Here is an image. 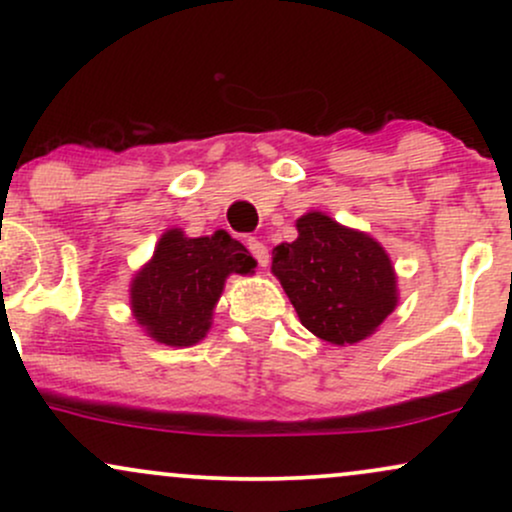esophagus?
I'll list each match as a JSON object with an SVG mask.
<instances>
[{"instance_id":"1","label":"esophagus","mask_w":512,"mask_h":512,"mask_svg":"<svg viewBox=\"0 0 512 512\" xmlns=\"http://www.w3.org/2000/svg\"><path fill=\"white\" fill-rule=\"evenodd\" d=\"M248 250H250V255L255 257V262L260 264V267H267V264H269V250H267V245L262 243V240L248 238Z\"/></svg>"}]
</instances>
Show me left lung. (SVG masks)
Returning <instances> with one entry per match:
<instances>
[{
    "label": "left lung",
    "mask_w": 512,
    "mask_h": 512,
    "mask_svg": "<svg viewBox=\"0 0 512 512\" xmlns=\"http://www.w3.org/2000/svg\"><path fill=\"white\" fill-rule=\"evenodd\" d=\"M298 238L274 248L272 272L284 286L305 330L332 344H356L395 310L390 257L366 233L310 211Z\"/></svg>",
    "instance_id": "left-lung-1"
}]
</instances>
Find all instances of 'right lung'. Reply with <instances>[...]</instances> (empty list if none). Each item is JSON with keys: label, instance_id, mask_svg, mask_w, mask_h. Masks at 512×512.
Listing matches in <instances>:
<instances>
[{"label": "right lung", "instance_id": "1", "mask_svg": "<svg viewBox=\"0 0 512 512\" xmlns=\"http://www.w3.org/2000/svg\"><path fill=\"white\" fill-rule=\"evenodd\" d=\"M255 260L243 243L216 231L185 238L173 228L132 281V310L149 337L168 346L197 344L211 327V310L231 272L250 274Z\"/></svg>", "mask_w": 512, "mask_h": 512}]
</instances>
